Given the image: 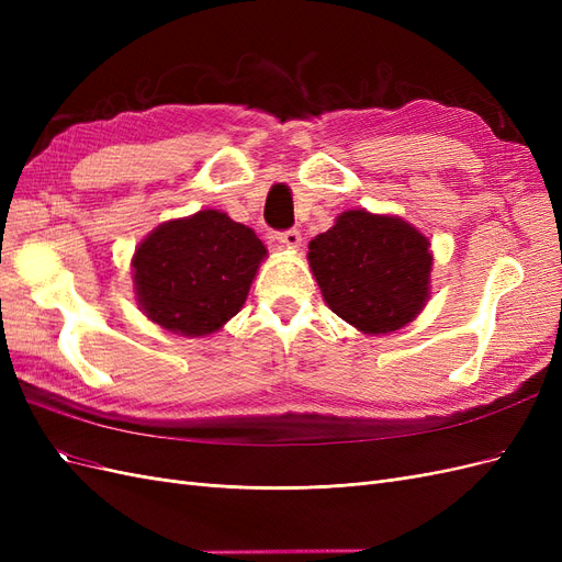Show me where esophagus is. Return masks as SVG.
<instances>
[{"label":"esophagus","mask_w":562,"mask_h":562,"mask_svg":"<svg viewBox=\"0 0 562 562\" xmlns=\"http://www.w3.org/2000/svg\"><path fill=\"white\" fill-rule=\"evenodd\" d=\"M277 241L283 244L285 248H297L302 244V236L297 229H285V232H277Z\"/></svg>","instance_id":"obj_1"}]
</instances>
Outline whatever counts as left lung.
I'll return each mask as SVG.
<instances>
[{
  "mask_svg": "<svg viewBox=\"0 0 562 562\" xmlns=\"http://www.w3.org/2000/svg\"><path fill=\"white\" fill-rule=\"evenodd\" d=\"M431 244L398 215L363 209L337 215L310 241V267L328 307L366 335L415 321L429 300Z\"/></svg>",
  "mask_w": 562,
  "mask_h": 562,
  "instance_id": "left-lung-1",
  "label": "left lung"
}]
</instances>
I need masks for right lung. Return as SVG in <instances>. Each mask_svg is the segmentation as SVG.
I'll list each match as a JSON object with an SVG mask.
<instances>
[{"mask_svg":"<svg viewBox=\"0 0 562 562\" xmlns=\"http://www.w3.org/2000/svg\"><path fill=\"white\" fill-rule=\"evenodd\" d=\"M265 258L255 232L223 211L168 220L133 252L135 300L166 330L211 335L239 314Z\"/></svg>","mask_w":562,"mask_h":562,"instance_id":"right-lung-1","label":"right lung"}]
</instances>
